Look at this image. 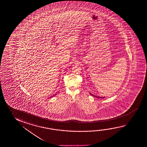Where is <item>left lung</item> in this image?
Masks as SVG:
<instances>
[{"label": "left lung", "instance_id": "1", "mask_svg": "<svg viewBox=\"0 0 147 147\" xmlns=\"http://www.w3.org/2000/svg\"><path fill=\"white\" fill-rule=\"evenodd\" d=\"M90 94H91V95L92 96H93L94 97H96L97 98H105V97H100V96H95V95H94L93 94H91V93H90Z\"/></svg>", "mask_w": 147, "mask_h": 147}]
</instances>
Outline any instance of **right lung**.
Returning a JSON list of instances; mask_svg holds the SVG:
<instances>
[{
    "instance_id": "1",
    "label": "right lung",
    "mask_w": 147,
    "mask_h": 147,
    "mask_svg": "<svg viewBox=\"0 0 147 147\" xmlns=\"http://www.w3.org/2000/svg\"><path fill=\"white\" fill-rule=\"evenodd\" d=\"M56 95V94H54V95H53V96H51V97H52L55 96ZM49 98H50V97H49Z\"/></svg>"
}]
</instances>
